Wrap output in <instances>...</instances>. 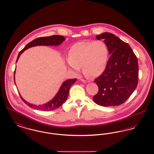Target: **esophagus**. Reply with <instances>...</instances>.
Segmentation results:
<instances>
[{"label": "esophagus", "mask_w": 154, "mask_h": 154, "mask_svg": "<svg viewBox=\"0 0 154 154\" xmlns=\"http://www.w3.org/2000/svg\"><path fill=\"white\" fill-rule=\"evenodd\" d=\"M81 81L82 82H84V83H88V82H89V81H86V80H84V79H81Z\"/></svg>", "instance_id": "esophagus-1"}]
</instances>
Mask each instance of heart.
Wrapping results in <instances>:
<instances>
[{
    "label": "heart",
    "instance_id": "1",
    "mask_svg": "<svg viewBox=\"0 0 154 154\" xmlns=\"http://www.w3.org/2000/svg\"><path fill=\"white\" fill-rule=\"evenodd\" d=\"M109 59V49L103 41H82L68 50V66L76 73L82 67L85 74L92 77L101 75L105 71Z\"/></svg>",
    "mask_w": 154,
    "mask_h": 154
}]
</instances>
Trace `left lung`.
I'll use <instances>...</instances> for the list:
<instances>
[{
  "mask_svg": "<svg viewBox=\"0 0 154 154\" xmlns=\"http://www.w3.org/2000/svg\"><path fill=\"white\" fill-rule=\"evenodd\" d=\"M96 38L104 39L111 56L105 71L94 81L98 91L93 100L104 106L121 105L137 86V58L128 43L111 33H103Z\"/></svg>",
  "mask_w": 154,
  "mask_h": 154,
  "instance_id": "obj_1",
  "label": "left lung"
}]
</instances>
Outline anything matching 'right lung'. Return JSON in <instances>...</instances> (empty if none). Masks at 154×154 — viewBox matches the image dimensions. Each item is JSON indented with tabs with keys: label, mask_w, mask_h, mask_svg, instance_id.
Instances as JSON below:
<instances>
[{
	"label": "right lung",
	"mask_w": 154,
	"mask_h": 154,
	"mask_svg": "<svg viewBox=\"0 0 154 154\" xmlns=\"http://www.w3.org/2000/svg\"><path fill=\"white\" fill-rule=\"evenodd\" d=\"M64 41H65V37L61 35H53L51 36L42 37V38H39L36 39H34L33 41H31L30 43H29L28 45H26L24 48L19 53L17 58L16 63L20 55L26 49H29L32 47H34V46H58L60 44H61ZM15 72L16 71H14V81H15ZM76 79L75 78V79H68L65 82H64L54 97L49 102L43 105H35L32 104H30L27 101H26L24 99L21 97L20 94V96L25 103L33 109L41 110V111H52L59 108L60 106H61L65 103L68 96L69 90L70 89V88L76 82Z\"/></svg>",
	"instance_id": "1"
}]
</instances>
